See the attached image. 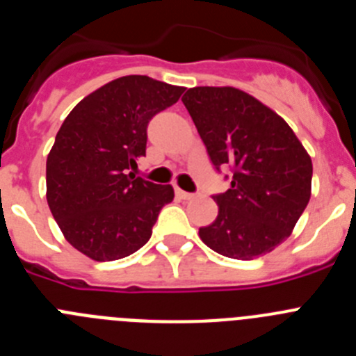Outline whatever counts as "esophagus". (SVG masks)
<instances>
[{
    "mask_svg": "<svg viewBox=\"0 0 356 356\" xmlns=\"http://www.w3.org/2000/svg\"><path fill=\"white\" fill-rule=\"evenodd\" d=\"M176 196H178V197H181V200H193V197H194V194H191V193H185V191H181V188H178V187H176Z\"/></svg>",
    "mask_w": 356,
    "mask_h": 356,
    "instance_id": "1",
    "label": "esophagus"
}]
</instances>
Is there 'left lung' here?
Here are the masks:
<instances>
[{"label": "left lung", "instance_id": "left-lung-1", "mask_svg": "<svg viewBox=\"0 0 356 356\" xmlns=\"http://www.w3.org/2000/svg\"><path fill=\"white\" fill-rule=\"evenodd\" d=\"M209 156L232 168V187L216 194V221L200 228L216 253L253 260L271 253L307 209L312 160L292 128L235 87H194L181 97Z\"/></svg>", "mask_w": 356, "mask_h": 356}]
</instances>
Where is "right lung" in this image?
Wrapping results in <instances>:
<instances>
[{
  "label": "right lung",
  "instance_id": "right-lung-1",
  "mask_svg": "<svg viewBox=\"0 0 356 356\" xmlns=\"http://www.w3.org/2000/svg\"><path fill=\"white\" fill-rule=\"evenodd\" d=\"M185 87L143 74L108 81L62 122L46 162V197L65 241L96 262L124 259L146 244L171 185L135 176L146 156L147 122Z\"/></svg>",
  "mask_w": 356,
  "mask_h": 356
}]
</instances>
